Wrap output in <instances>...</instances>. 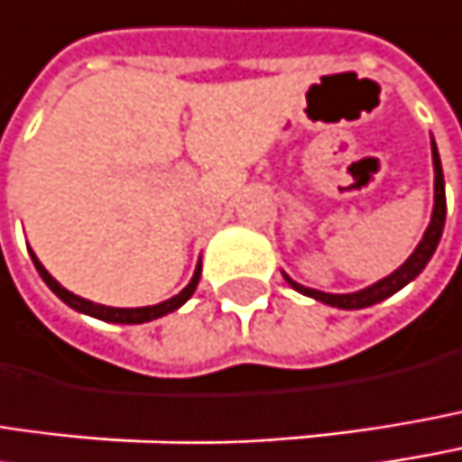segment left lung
<instances>
[{"label":"left lung","instance_id":"1","mask_svg":"<svg viewBox=\"0 0 462 462\" xmlns=\"http://www.w3.org/2000/svg\"><path fill=\"white\" fill-rule=\"evenodd\" d=\"M431 161H434V211H431V222H429V227L423 232L420 243L415 245V251L407 256V262L402 267H397L392 274H386L383 280H378V282H373V285H367L362 291H355V293H325V291H315V288H307V285L296 282L293 277H288V274L282 273L285 282L293 291H299V293H304V296H310L315 301H322L328 307H338V310H365V307H373V304L394 296L407 282H412L418 274L426 270V264L431 262V256H434V251L439 245L441 232H444V217H447L444 174H441L439 150H437L434 140H431Z\"/></svg>","mask_w":462,"mask_h":462}]
</instances>
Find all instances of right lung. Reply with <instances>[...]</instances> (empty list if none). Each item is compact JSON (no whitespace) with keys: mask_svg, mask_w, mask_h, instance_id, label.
Returning <instances> with one entry per match:
<instances>
[{"mask_svg":"<svg viewBox=\"0 0 462 462\" xmlns=\"http://www.w3.org/2000/svg\"><path fill=\"white\" fill-rule=\"evenodd\" d=\"M31 259H33V267H36V273L42 274V280L50 285V291L65 301L70 310H76V312H81V315H89L95 317V319H103V322H118V325H140V322H150V319H158V317L169 315V312H174V310H180L185 301H188L189 296L195 293V288H198V280H200V262H198V267H195V273L189 277V282L177 293V296H171V299H166V301H161V304H152V307H134V310H124V307H106V304H95V301H89V299H81V296H76V293H70L68 288H63L52 274L44 270V264L36 259V254L31 251Z\"/></svg>","mask_w":462,"mask_h":462,"instance_id":"add662e5","label":"right lung"}]
</instances>
